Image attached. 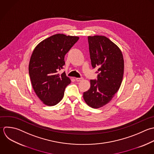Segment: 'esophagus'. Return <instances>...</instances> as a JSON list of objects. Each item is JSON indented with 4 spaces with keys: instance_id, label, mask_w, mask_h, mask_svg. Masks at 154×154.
<instances>
[{
    "instance_id": "esophagus-1",
    "label": "esophagus",
    "mask_w": 154,
    "mask_h": 154,
    "mask_svg": "<svg viewBox=\"0 0 154 154\" xmlns=\"http://www.w3.org/2000/svg\"><path fill=\"white\" fill-rule=\"evenodd\" d=\"M83 80V78H76L75 79V80L77 82H81Z\"/></svg>"
}]
</instances>
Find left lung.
<instances>
[{
  "mask_svg": "<svg viewBox=\"0 0 154 154\" xmlns=\"http://www.w3.org/2000/svg\"><path fill=\"white\" fill-rule=\"evenodd\" d=\"M92 66L98 68L97 80H90L89 89L83 93L86 103L98 109L109 103L119 91L124 76V60L119 47L102 35L89 36Z\"/></svg>",
  "mask_w": 154,
  "mask_h": 154,
  "instance_id": "8db88e82",
  "label": "left lung"
}]
</instances>
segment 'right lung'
I'll use <instances>...</instances> for the list:
<instances>
[{
  "label": "right lung",
  "mask_w": 154,
  "mask_h": 154,
  "mask_svg": "<svg viewBox=\"0 0 154 154\" xmlns=\"http://www.w3.org/2000/svg\"><path fill=\"white\" fill-rule=\"evenodd\" d=\"M79 39L58 33L44 39L34 48L29 73L35 94L45 105L55 106L63 98L71 80L65 72L59 74L58 71L65 65V54Z\"/></svg>",
  "instance_id": "obj_1"
}]
</instances>
